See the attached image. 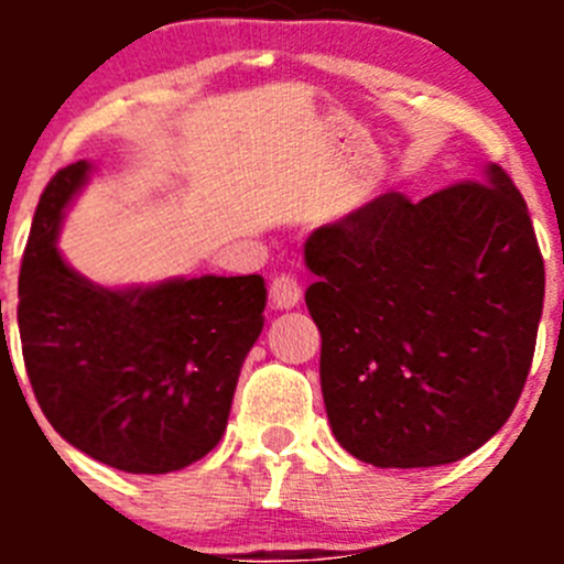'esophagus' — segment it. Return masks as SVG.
<instances>
[{"mask_svg":"<svg viewBox=\"0 0 564 564\" xmlns=\"http://www.w3.org/2000/svg\"><path fill=\"white\" fill-rule=\"evenodd\" d=\"M268 293H271V305L276 311H291V307L299 305V299H302V288H299L293 273H279V276H273L271 291Z\"/></svg>","mask_w":564,"mask_h":564,"instance_id":"34e87169","label":"esophagus"}]
</instances>
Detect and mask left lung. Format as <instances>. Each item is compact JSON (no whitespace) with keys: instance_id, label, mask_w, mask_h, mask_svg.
<instances>
[{"instance_id":"obj_1","label":"left lung","mask_w":564,"mask_h":564,"mask_svg":"<svg viewBox=\"0 0 564 564\" xmlns=\"http://www.w3.org/2000/svg\"><path fill=\"white\" fill-rule=\"evenodd\" d=\"M336 441L378 468L480 449L514 412L534 358L545 265L522 194L482 181L412 203L387 192L307 237Z\"/></svg>"}]
</instances>
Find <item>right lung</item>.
<instances>
[{
  "mask_svg": "<svg viewBox=\"0 0 564 564\" xmlns=\"http://www.w3.org/2000/svg\"><path fill=\"white\" fill-rule=\"evenodd\" d=\"M89 172L93 163H69L36 206L19 273L24 367L69 446L129 475H166L220 443L242 361L265 325V279L89 282L56 248Z\"/></svg>",
  "mask_w": 564,
  "mask_h": 564,
  "instance_id": "1",
  "label": "right lung"
}]
</instances>
